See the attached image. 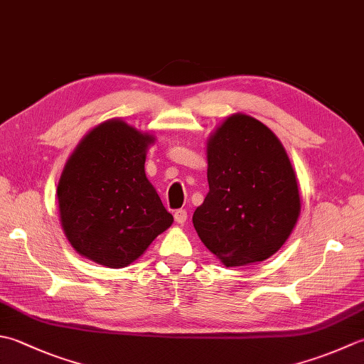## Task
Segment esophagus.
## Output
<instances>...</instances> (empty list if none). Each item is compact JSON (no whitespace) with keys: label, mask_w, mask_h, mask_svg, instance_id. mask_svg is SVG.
Instances as JSON below:
<instances>
[{"label":"esophagus","mask_w":364,"mask_h":364,"mask_svg":"<svg viewBox=\"0 0 364 364\" xmlns=\"http://www.w3.org/2000/svg\"><path fill=\"white\" fill-rule=\"evenodd\" d=\"M173 218H175L176 224H184V223H186V219H188V213H186V210H176Z\"/></svg>","instance_id":"esophagus-1"}]
</instances>
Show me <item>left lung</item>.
<instances>
[{
    "label": "left lung",
    "mask_w": 364,
    "mask_h": 364,
    "mask_svg": "<svg viewBox=\"0 0 364 364\" xmlns=\"http://www.w3.org/2000/svg\"><path fill=\"white\" fill-rule=\"evenodd\" d=\"M210 191L192 216L202 243L225 267L279 251L300 218L295 170L281 140L246 113H233L206 140Z\"/></svg>",
    "instance_id": "8db88e82"
}]
</instances>
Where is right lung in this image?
I'll list each match as a JSON object with an SVG mask.
<instances>
[{
    "label": "right lung",
    "mask_w": 364,
    "mask_h": 364,
    "mask_svg": "<svg viewBox=\"0 0 364 364\" xmlns=\"http://www.w3.org/2000/svg\"><path fill=\"white\" fill-rule=\"evenodd\" d=\"M156 141L121 118L97 124L78 141L60 176V223L82 257L124 268L166 232L173 216L145 173Z\"/></svg>",
    "instance_id": "right-lung-1"
}]
</instances>
